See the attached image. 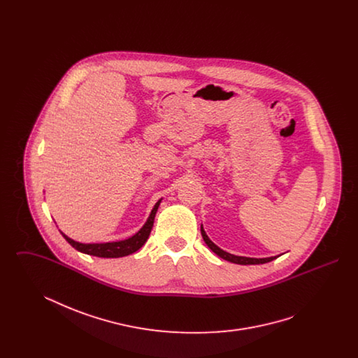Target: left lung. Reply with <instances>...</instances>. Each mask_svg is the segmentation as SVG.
<instances>
[{
    "label": "left lung",
    "mask_w": 358,
    "mask_h": 358,
    "mask_svg": "<svg viewBox=\"0 0 358 358\" xmlns=\"http://www.w3.org/2000/svg\"><path fill=\"white\" fill-rule=\"evenodd\" d=\"M201 235H203V238H204L206 245H208L216 255L220 256L222 259H225V260H228V262L236 263V264H263V263H268V262H271L273 259H276V256H273V257H263V259H255V257H244V256L232 255V254H228V252L222 251L215 243H212V241L209 240V238L206 236V234H205V231L203 228H201Z\"/></svg>",
    "instance_id": "8db88e82"
}]
</instances>
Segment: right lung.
<instances>
[{
  "label": "right lung",
  "mask_w": 358,
  "mask_h": 358,
  "mask_svg": "<svg viewBox=\"0 0 358 358\" xmlns=\"http://www.w3.org/2000/svg\"><path fill=\"white\" fill-rule=\"evenodd\" d=\"M159 203H161V200L154 205L150 217L148 219L146 224L141 228V231L133 238H127V240L114 241V243H101V244H82V243H78V241H73L72 238H67L64 234H62V235L75 250L87 254V255L98 256V257H122V256L130 255V254L138 251L149 238Z\"/></svg>",
  "instance_id": "add662e5"
}]
</instances>
